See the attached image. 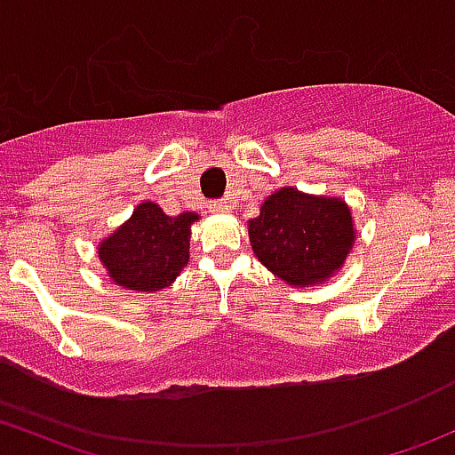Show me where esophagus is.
<instances>
[{
    "label": "esophagus",
    "mask_w": 455,
    "mask_h": 455,
    "mask_svg": "<svg viewBox=\"0 0 455 455\" xmlns=\"http://www.w3.org/2000/svg\"><path fill=\"white\" fill-rule=\"evenodd\" d=\"M211 211H213V213H228V211H231V204L224 200L211 202Z\"/></svg>",
    "instance_id": "obj_1"
}]
</instances>
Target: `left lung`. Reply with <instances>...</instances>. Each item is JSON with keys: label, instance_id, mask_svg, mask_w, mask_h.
Here are the masks:
<instances>
[{"label": "left lung", "instance_id": "left-lung-1", "mask_svg": "<svg viewBox=\"0 0 455 455\" xmlns=\"http://www.w3.org/2000/svg\"><path fill=\"white\" fill-rule=\"evenodd\" d=\"M257 259L291 286H313L337 268L355 244L346 202L315 198L286 187L261 204L249 222Z\"/></svg>", "mask_w": 455, "mask_h": 455}]
</instances>
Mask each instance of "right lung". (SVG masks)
<instances>
[{
  "mask_svg": "<svg viewBox=\"0 0 455 455\" xmlns=\"http://www.w3.org/2000/svg\"><path fill=\"white\" fill-rule=\"evenodd\" d=\"M196 220V213L172 218L154 202H142L121 228L100 242V261L118 286L160 291L189 261L191 224Z\"/></svg>",
  "mask_w": 455,
  "mask_h": 455,
  "instance_id": "1",
  "label": "right lung"
}]
</instances>
